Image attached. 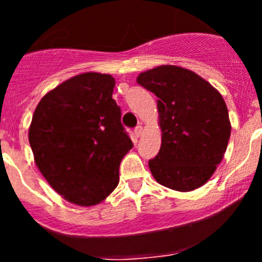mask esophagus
Masks as SVG:
<instances>
[{
    "instance_id": "esophagus-1",
    "label": "esophagus",
    "mask_w": 262,
    "mask_h": 262,
    "mask_svg": "<svg viewBox=\"0 0 262 262\" xmlns=\"http://www.w3.org/2000/svg\"><path fill=\"white\" fill-rule=\"evenodd\" d=\"M134 133H135L136 138H140V136H143V127L138 126L135 129H134Z\"/></svg>"
}]
</instances>
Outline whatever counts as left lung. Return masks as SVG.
<instances>
[{"label": "left lung", "instance_id": "left-lung-1", "mask_svg": "<svg viewBox=\"0 0 262 262\" xmlns=\"http://www.w3.org/2000/svg\"><path fill=\"white\" fill-rule=\"evenodd\" d=\"M136 81L159 98L161 147L148 163L152 176L173 190H195L214 174L230 140L223 97L201 76L181 67H156L140 73Z\"/></svg>", "mask_w": 262, "mask_h": 262}]
</instances>
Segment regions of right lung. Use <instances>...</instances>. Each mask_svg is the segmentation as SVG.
I'll use <instances>...</instances> for the list:
<instances>
[{
	"label": "right lung",
	"mask_w": 262,
	"mask_h": 262,
	"mask_svg": "<svg viewBox=\"0 0 262 262\" xmlns=\"http://www.w3.org/2000/svg\"><path fill=\"white\" fill-rule=\"evenodd\" d=\"M115 80L81 73L48 92L29 129L35 164L62 198L94 206L114 191L119 164L133 148L113 99Z\"/></svg>",
	"instance_id": "right-lung-1"
}]
</instances>
